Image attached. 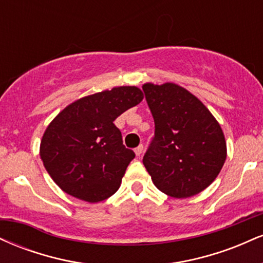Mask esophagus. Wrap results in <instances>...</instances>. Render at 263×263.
<instances>
[{
	"label": "esophagus",
	"mask_w": 263,
	"mask_h": 263,
	"mask_svg": "<svg viewBox=\"0 0 263 263\" xmlns=\"http://www.w3.org/2000/svg\"><path fill=\"white\" fill-rule=\"evenodd\" d=\"M142 152H143V144H140V146L136 147V148H135V153H136V156L140 157V156L142 155Z\"/></svg>",
	"instance_id": "1"
}]
</instances>
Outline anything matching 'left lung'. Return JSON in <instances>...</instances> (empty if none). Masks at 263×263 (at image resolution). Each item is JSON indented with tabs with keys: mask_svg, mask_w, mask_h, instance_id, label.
I'll return each mask as SVG.
<instances>
[{
	"mask_svg": "<svg viewBox=\"0 0 263 263\" xmlns=\"http://www.w3.org/2000/svg\"><path fill=\"white\" fill-rule=\"evenodd\" d=\"M142 89L155 120L144 167L164 194L178 199L198 194L225 163L221 127L203 102L176 84H144Z\"/></svg>",
	"mask_w": 263,
	"mask_h": 263,
	"instance_id": "left-lung-1",
	"label": "left lung"
}]
</instances>
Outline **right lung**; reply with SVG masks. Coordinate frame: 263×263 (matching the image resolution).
Returning <instances> with one entry per match:
<instances>
[{"mask_svg": "<svg viewBox=\"0 0 263 263\" xmlns=\"http://www.w3.org/2000/svg\"><path fill=\"white\" fill-rule=\"evenodd\" d=\"M142 99L138 87H114L73 102L50 122L41 158L60 189L89 203L117 192L135 152L126 148L114 121Z\"/></svg>", "mask_w": 263, "mask_h": 263, "instance_id": "right-lung-1", "label": "right lung"}]
</instances>
